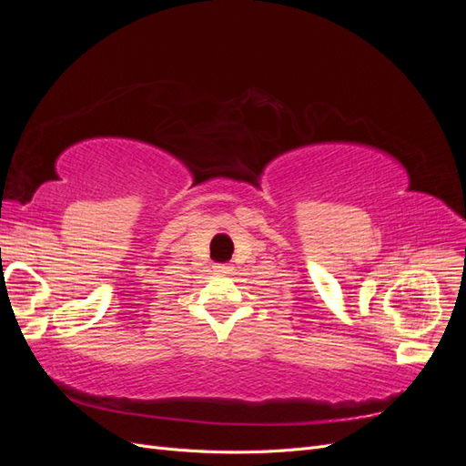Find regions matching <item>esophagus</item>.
<instances>
[{
  "label": "esophagus",
  "instance_id": "obj_1",
  "mask_svg": "<svg viewBox=\"0 0 466 466\" xmlns=\"http://www.w3.org/2000/svg\"><path fill=\"white\" fill-rule=\"evenodd\" d=\"M216 268H218V272H221V274H228V270H229V268L225 266V264H219V266H216Z\"/></svg>",
  "mask_w": 466,
  "mask_h": 466
}]
</instances>
